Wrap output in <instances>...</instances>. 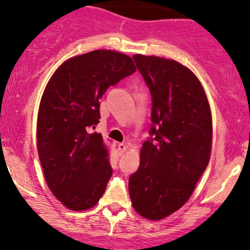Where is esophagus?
Wrapping results in <instances>:
<instances>
[{"label": "esophagus", "instance_id": "obj_1", "mask_svg": "<svg viewBox=\"0 0 250 250\" xmlns=\"http://www.w3.org/2000/svg\"><path fill=\"white\" fill-rule=\"evenodd\" d=\"M127 149H128V147L125 145V143H119V145H117V154L121 156V155L125 153V150H127Z\"/></svg>", "mask_w": 250, "mask_h": 250}]
</instances>
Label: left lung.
<instances>
[{"mask_svg": "<svg viewBox=\"0 0 250 250\" xmlns=\"http://www.w3.org/2000/svg\"><path fill=\"white\" fill-rule=\"evenodd\" d=\"M133 59L153 99V137L142 145L129 195L137 214L159 221L187 202L207 168L211 111L202 83L189 68L154 55Z\"/></svg>", "mask_w": 250, "mask_h": 250, "instance_id": "8db88e82", "label": "left lung"}]
</instances>
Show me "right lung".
Wrapping results in <instances>:
<instances>
[{"label": "right lung", "mask_w": 250, "mask_h": 250, "mask_svg": "<svg viewBox=\"0 0 250 250\" xmlns=\"http://www.w3.org/2000/svg\"><path fill=\"white\" fill-rule=\"evenodd\" d=\"M136 71L131 57L99 49L65 60L45 85L37 114V151L54 196L74 211L93 208L111 174L102 135L100 99L109 85Z\"/></svg>", "instance_id": "right-lung-1"}]
</instances>
